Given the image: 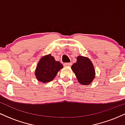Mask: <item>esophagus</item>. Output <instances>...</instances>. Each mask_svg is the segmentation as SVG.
Listing matches in <instances>:
<instances>
[{
  "label": "esophagus",
  "mask_w": 125,
  "mask_h": 125,
  "mask_svg": "<svg viewBox=\"0 0 125 125\" xmlns=\"http://www.w3.org/2000/svg\"><path fill=\"white\" fill-rule=\"evenodd\" d=\"M64 66L66 67H67V66L70 67L72 66V63H64Z\"/></svg>",
  "instance_id": "1"
}]
</instances>
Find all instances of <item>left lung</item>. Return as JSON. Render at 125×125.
Here are the masks:
<instances>
[{"instance_id":"left-lung-1","label":"left lung","mask_w":125,"mask_h":125,"mask_svg":"<svg viewBox=\"0 0 125 125\" xmlns=\"http://www.w3.org/2000/svg\"><path fill=\"white\" fill-rule=\"evenodd\" d=\"M79 83L83 85L90 84L95 77V71L90 60L86 57L79 56L77 62L71 66Z\"/></svg>"}]
</instances>
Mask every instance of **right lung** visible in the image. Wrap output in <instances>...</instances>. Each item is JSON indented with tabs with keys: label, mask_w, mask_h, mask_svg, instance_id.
<instances>
[{
	"label": "right lung",
	"mask_w": 125,
	"mask_h": 125,
	"mask_svg": "<svg viewBox=\"0 0 125 125\" xmlns=\"http://www.w3.org/2000/svg\"><path fill=\"white\" fill-rule=\"evenodd\" d=\"M63 66L59 62L56 61L51 54L42 57L37 65L35 76L39 81L47 83L54 79L57 73Z\"/></svg>",
	"instance_id": "obj_1"
}]
</instances>
